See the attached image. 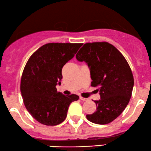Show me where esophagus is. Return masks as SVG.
Returning <instances> with one entry per match:
<instances>
[{"label": "esophagus", "mask_w": 151, "mask_h": 151, "mask_svg": "<svg viewBox=\"0 0 151 151\" xmlns=\"http://www.w3.org/2000/svg\"><path fill=\"white\" fill-rule=\"evenodd\" d=\"M79 99H80L81 101H87V100H88V99L84 98V97H82V96H80V97H79Z\"/></svg>", "instance_id": "34e87169"}]
</instances>
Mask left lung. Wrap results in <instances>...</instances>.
I'll return each mask as SVG.
<instances>
[{"label":"left lung","mask_w":151,"mask_h":151,"mask_svg":"<svg viewBox=\"0 0 151 151\" xmlns=\"http://www.w3.org/2000/svg\"><path fill=\"white\" fill-rule=\"evenodd\" d=\"M90 69L91 86H99L101 99L94 101L96 111L86 119L96 124L112 122L124 111L132 94L134 79L124 55L107 42H87L76 55Z\"/></svg>","instance_id":"8db88e82"}]
</instances>
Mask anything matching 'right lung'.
Segmentation results:
<instances>
[{
  "instance_id": "1",
  "label": "right lung",
  "mask_w": 151,
  "mask_h": 151,
  "mask_svg": "<svg viewBox=\"0 0 151 151\" xmlns=\"http://www.w3.org/2000/svg\"><path fill=\"white\" fill-rule=\"evenodd\" d=\"M82 43H47L27 60L20 81L25 108L40 124L56 126L67 117L69 106L79 96L58 92L63 66L74 56Z\"/></svg>"
}]
</instances>
